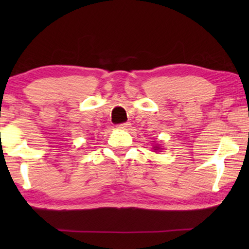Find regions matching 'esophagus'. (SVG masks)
Listing matches in <instances>:
<instances>
[{
  "instance_id": "obj_1",
  "label": "esophagus",
  "mask_w": 249,
  "mask_h": 249,
  "mask_svg": "<svg viewBox=\"0 0 249 249\" xmlns=\"http://www.w3.org/2000/svg\"><path fill=\"white\" fill-rule=\"evenodd\" d=\"M130 127H131L130 122H124V124H121L118 125V128L121 129V130H128V129Z\"/></svg>"
}]
</instances>
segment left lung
I'll use <instances>...</instances> for the list:
<instances>
[{
    "mask_svg": "<svg viewBox=\"0 0 249 249\" xmlns=\"http://www.w3.org/2000/svg\"><path fill=\"white\" fill-rule=\"evenodd\" d=\"M154 149H155V151H158V149H160V147H159V146H154Z\"/></svg>",
    "mask_w": 249,
    "mask_h": 249,
    "instance_id": "8db88e82",
    "label": "left lung"
}]
</instances>
